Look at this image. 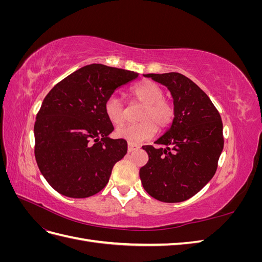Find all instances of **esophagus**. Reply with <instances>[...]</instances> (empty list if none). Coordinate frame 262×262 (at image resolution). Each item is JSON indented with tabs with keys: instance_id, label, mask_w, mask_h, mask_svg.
Returning <instances> with one entry per match:
<instances>
[{
	"instance_id": "34e87169",
	"label": "esophagus",
	"mask_w": 262,
	"mask_h": 262,
	"mask_svg": "<svg viewBox=\"0 0 262 262\" xmlns=\"http://www.w3.org/2000/svg\"><path fill=\"white\" fill-rule=\"evenodd\" d=\"M138 148H140V146L137 145V144H132V143H129V144H128V152H129V153L133 152V150H136V149H138Z\"/></svg>"
}]
</instances>
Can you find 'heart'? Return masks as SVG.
I'll list each match as a JSON object with an SVG mask.
<instances>
[{
    "label": "heart",
    "instance_id": "obj_1",
    "mask_svg": "<svg viewBox=\"0 0 262 262\" xmlns=\"http://www.w3.org/2000/svg\"><path fill=\"white\" fill-rule=\"evenodd\" d=\"M134 99L143 102L138 123L124 124L116 130L119 139L136 144L152 138L156 130H165L173 120L175 110L168 101L164 99V92L160 85L152 81H144L131 90ZM104 110L109 121L113 124H121L124 120V112L121 101L116 97L106 100ZM158 128H156V126Z\"/></svg>",
    "mask_w": 262,
    "mask_h": 262
}]
</instances>
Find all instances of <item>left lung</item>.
<instances>
[{
  "label": "left lung",
  "mask_w": 262,
  "mask_h": 262,
  "mask_svg": "<svg viewBox=\"0 0 262 262\" xmlns=\"http://www.w3.org/2000/svg\"><path fill=\"white\" fill-rule=\"evenodd\" d=\"M165 85L173 98L171 126L155 143L142 146L148 162L140 169L145 191L156 200L182 202L212 179L223 150V123L220 113L199 86L177 72L145 74Z\"/></svg>",
  "instance_id": "1"
}]
</instances>
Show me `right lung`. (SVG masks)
Returning a JSON list of instances; mask_svg holds the SVG:
<instances>
[{"label":"right lung","instance_id":"obj_1","mask_svg":"<svg viewBox=\"0 0 262 262\" xmlns=\"http://www.w3.org/2000/svg\"><path fill=\"white\" fill-rule=\"evenodd\" d=\"M138 73L104 64L78 69L45 97L34 126L40 172L59 193L89 198L108 184L114 165L126 154L123 139H110L114 125L104 105Z\"/></svg>","mask_w":262,"mask_h":262}]
</instances>
